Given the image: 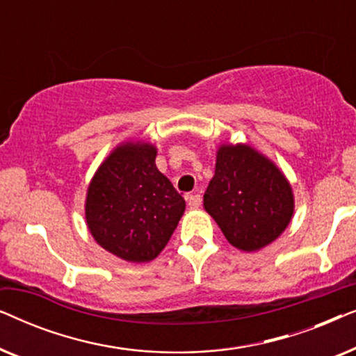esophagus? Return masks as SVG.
I'll use <instances>...</instances> for the list:
<instances>
[{"instance_id": "34e87169", "label": "esophagus", "mask_w": 356, "mask_h": 356, "mask_svg": "<svg viewBox=\"0 0 356 356\" xmlns=\"http://www.w3.org/2000/svg\"><path fill=\"white\" fill-rule=\"evenodd\" d=\"M186 199H188V206L191 207V209H197L199 206H201L202 197H201V194H199V193L189 194V196H188Z\"/></svg>"}]
</instances>
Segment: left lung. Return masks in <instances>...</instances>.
Masks as SVG:
<instances>
[{
  "instance_id": "obj_1",
  "label": "left lung",
  "mask_w": 356,
  "mask_h": 356,
  "mask_svg": "<svg viewBox=\"0 0 356 356\" xmlns=\"http://www.w3.org/2000/svg\"><path fill=\"white\" fill-rule=\"evenodd\" d=\"M209 212L232 246L251 252L277 240L295 211L285 175L248 144H223L204 194Z\"/></svg>"
}]
</instances>
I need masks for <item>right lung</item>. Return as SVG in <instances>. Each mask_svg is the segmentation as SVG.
I'll list each match as a JSON object with an SVG mask.
<instances>
[{"mask_svg": "<svg viewBox=\"0 0 356 356\" xmlns=\"http://www.w3.org/2000/svg\"><path fill=\"white\" fill-rule=\"evenodd\" d=\"M149 143H123L111 150L87 188L86 222L111 254L149 262L167 246L186 202L155 165Z\"/></svg>", "mask_w": 356, "mask_h": 356, "instance_id": "add662e5", "label": "right lung"}]
</instances>
